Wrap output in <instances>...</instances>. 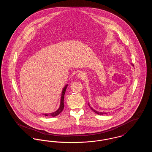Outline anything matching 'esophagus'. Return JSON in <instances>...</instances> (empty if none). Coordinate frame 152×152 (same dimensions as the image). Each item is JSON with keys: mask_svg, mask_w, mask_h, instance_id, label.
Listing matches in <instances>:
<instances>
[{"mask_svg": "<svg viewBox=\"0 0 152 152\" xmlns=\"http://www.w3.org/2000/svg\"><path fill=\"white\" fill-rule=\"evenodd\" d=\"M84 75H85V74L84 73L82 72H80L79 73L77 74V76H78V77L80 78V79L84 78Z\"/></svg>", "mask_w": 152, "mask_h": 152, "instance_id": "34e87169", "label": "esophagus"}]
</instances>
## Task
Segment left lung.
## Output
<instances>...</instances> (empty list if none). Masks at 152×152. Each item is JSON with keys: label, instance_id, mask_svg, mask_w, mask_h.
I'll return each mask as SVG.
<instances>
[{"label": "left lung", "instance_id": "1", "mask_svg": "<svg viewBox=\"0 0 152 152\" xmlns=\"http://www.w3.org/2000/svg\"><path fill=\"white\" fill-rule=\"evenodd\" d=\"M132 65H133V66H134V65L133 64H132ZM89 106L90 107V105H89ZM91 108V109L94 111V112L96 113H97V115H103V114H107L106 113H103V112H97V111H96V110H94V109L92 108H91V107H90Z\"/></svg>", "mask_w": 152, "mask_h": 152}]
</instances>
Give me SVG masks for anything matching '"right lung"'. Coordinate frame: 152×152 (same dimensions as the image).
<instances>
[{"label":"right lung","mask_w":152,"mask_h":152,"mask_svg":"<svg viewBox=\"0 0 152 152\" xmlns=\"http://www.w3.org/2000/svg\"><path fill=\"white\" fill-rule=\"evenodd\" d=\"M68 86V85L65 86V87L63 88L62 93H61V101H60V105L59 108L58 109V110L53 112V113H49V114H44V115L45 116H51L52 117H55V116H58V115L63 110L64 105V94H65V91L66 89V87Z\"/></svg>","instance_id":"add662e5"}]
</instances>
